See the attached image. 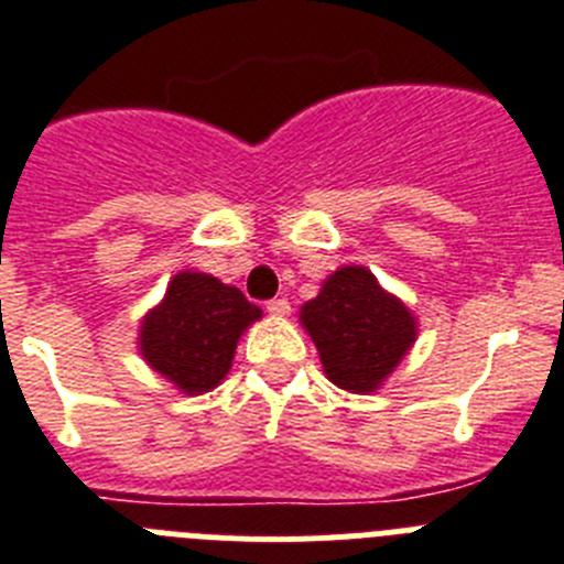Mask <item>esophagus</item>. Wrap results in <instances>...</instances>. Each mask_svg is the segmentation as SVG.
<instances>
[{"instance_id": "esophagus-1", "label": "esophagus", "mask_w": 564, "mask_h": 564, "mask_svg": "<svg viewBox=\"0 0 564 564\" xmlns=\"http://www.w3.org/2000/svg\"><path fill=\"white\" fill-rule=\"evenodd\" d=\"M267 312L269 315H289V301L286 297H272V301H267Z\"/></svg>"}]
</instances>
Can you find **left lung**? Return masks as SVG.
<instances>
[{
	"mask_svg": "<svg viewBox=\"0 0 564 564\" xmlns=\"http://www.w3.org/2000/svg\"><path fill=\"white\" fill-rule=\"evenodd\" d=\"M301 323L329 380L346 391H375L417 337L411 312L364 267L337 269L321 295L303 303Z\"/></svg>",
	"mask_w": 564,
	"mask_h": 564,
	"instance_id": "left-lung-1",
	"label": "left lung"
}]
</instances>
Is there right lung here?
<instances>
[{
	"mask_svg": "<svg viewBox=\"0 0 564 564\" xmlns=\"http://www.w3.org/2000/svg\"><path fill=\"white\" fill-rule=\"evenodd\" d=\"M258 317L261 310L241 289L204 272H181L141 323V355L184 394H200L227 377L238 337Z\"/></svg>",
	"mask_w": 564,
	"mask_h": 564,
	"instance_id": "1",
	"label": "right lung"
}]
</instances>
